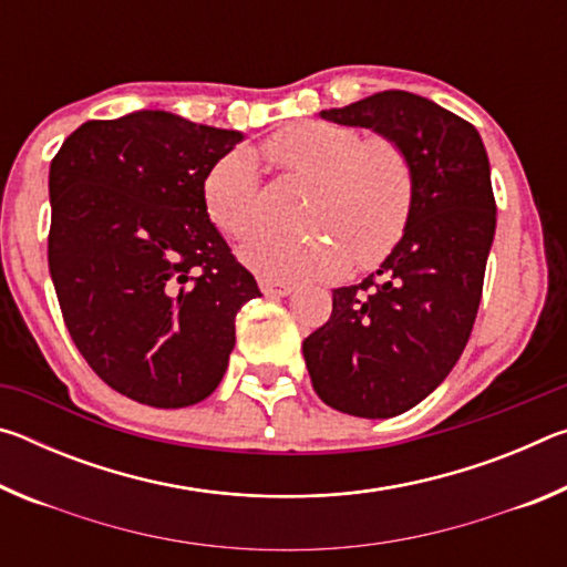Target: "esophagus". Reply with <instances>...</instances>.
<instances>
[{
    "mask_svg": "<svg viewBox=\"0 0 567 567\" xmlns=\"http://www.w3.org/2000/svg\"><path fill=\"white\" fill-rule=\"evenodd\" d=\"M260 290L267 295V297H287L292 290L295 285L290 282H277V280H260Z\"/></svg>",
    "mask_w": 567,
    "mask_h": 567,
    "instance_id": "esophagus-1",
    "label": "esophagus"
}]
</instances>
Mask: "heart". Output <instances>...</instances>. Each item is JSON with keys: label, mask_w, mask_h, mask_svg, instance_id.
I'll use <instances>...</instances> for the list:
<instances>
[{"label": "heart", "mask_w": 567, "mask_h": 567, "mask_svg": "<svg viewBox=\"0 0 567 567\" xmlns=\"http://www.w3.org/2000/svg\"><path fill=\"white\" fill-rule=\"evenodd\" d=\"M262 157L285 177L312 182L302 239L257 237L239 249L265 280L332 277L354 262L380 265L405 237L415 207V169L405 147L388 134L362 137L358 127L300 120L262 142ZM205 203L227 237L247 239L265 223V192L252 152L233 150L205 179Z\"/></svg>", "instance_id": "1"}]
</instances>
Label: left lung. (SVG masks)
Instances as JSON below:
<instances>
[{
  "label": "left lung",
  "mask_w": 567,
  "mask_h": 567,
  "mask_svg": "<svg viewBox=\"0 0 567 567\" xmlns=\"http://www.w3.org/2000/svg\"><path fill=\"white\" fill-rule=\"evenodd\" d=\"M320 114L398 140L415 169L405 237L378 272L332 290L330 320L302 342L324 405L392 417L447 378L473 332L495 235L491 165L473 124L420 94L388 90Z\"/></svg>",
  "instance_id": "left-lung-1"
}]
</instances>
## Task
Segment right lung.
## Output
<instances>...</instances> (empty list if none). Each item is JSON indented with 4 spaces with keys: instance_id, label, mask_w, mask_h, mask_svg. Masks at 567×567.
<instances>
[{
    "instance_id": "right-lung-1",
    "label": "right lung",
    "mask_w": 567,
    "mask_h": 567,
    "mask_svg": "<svg viewBox=\"0 0 567 567\" xmlns=\"http://www.w3.org/2000/svg\"><path fill=\"white\" fill-rule=\"evenodd\" d=\"M237 142L142 110L84 122L52 159L47 260L64 324L90 368L142 405L213 395L239 307L260 297L205 203L207 172Z\"/></svg>"
}]
</instances>
